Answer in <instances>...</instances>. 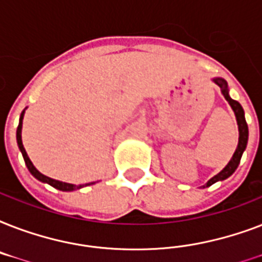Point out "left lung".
Returning <instances> with one entry per match:
<instances>
[{
	"label": "left lung",
	"instance_id": "obj_1",
	"mask_svg": "<svg viewBox=\"0 0 262 262\" xmlns=\"http://www.w3.org/2000/svg\"><path fill=\"white\" fill-rule=\"evenodd\" d=\"M212 81L216 84V85H219L222 92H223L224 98L228 102V104L231 106L232 111H234V114H235L236 118V123H238V132H239V139H238V147H236L235 152H234V155L230 159V162L227 163V166L219 172V174H216L215 177H212L209 181H208L203 187H208L213 185V183L219 182V181H224V179H227L230 175L234 174L238 166H239L241 158H242V154L246 149V145H248V139H249V129H248V123H246V119H245V111L242 108L239 103L231 99L230 94H228V85L227 81L222 77H215V79H212Z\"/></svg>",
	"mask_w": 262,
	"mask_h": 262
}]
</instances>
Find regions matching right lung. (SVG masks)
<instances>
[{
    "mask_svg": "<svg viewBox=\"0 0 262 262\" xmlns=\"http://www.w3.org/2000/svg\"><path fill=\"white\" fill-rule=\"evenodd\" d=\"M27 107L24 110L21 111V114H20V119H18V126H17V132H16V140H17V145H18V149L21 152L23 158H24V162H26V166L27 168L30 170V172L34 175L35 178L40 181L43 183H49L50 186L55 187V189H58V190H62V191H73V190H79L81 187L84 186H90V185H94L95 182H90V183H85V185H73V183H67V182H62V181H57V179H53L50 177H46V175H43L42 172H39L36 170L32 162L30 160L28 155H27L26 149H24V145H23V141H21V129H23V118H24V113H26Z\"/></svg>",
    "mask_w": 262,
    "mask_h": 262,
    "instance_id": "add662e5",
    "label": "right lung"
}]
</instances>
